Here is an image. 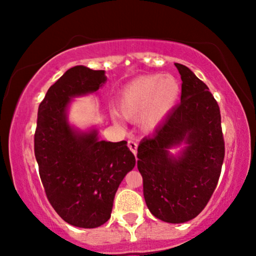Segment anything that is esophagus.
Returning <instances> with one entry per match:
<instances>
[{
	"mask_svg": "<svg viewBox=\"0 0 256 256\" xmlns=\"http://www.w3.org/2000/svg\"><path fill=\"white\" fill-rule=\"evenodd\" d=\"M127 146H128V148L132 150V152L136 156V154H138V143H136L135 141H132V140H129Z\"/></svg>",
	"mask_w": 256,
	"mask_h": 256,
	"instance_id": "obj_1",
	"label": "esophagus"
}]
</instances>
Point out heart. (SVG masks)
Instances as JSON below:
<instances>
[{
    "label": "heart",
    "mask_w": 256,
    "mask_h": 256,
    "mask_svg": "<svg viewBox=\"0 0 256 256\" xmlns=\"http://www.w3.org/2000/svg\"><path fill=\"white\" fill-rule=\"evenodd\" d=\"M180 96V84L176 76H142L120 90L116 98L118 112L126 120L140 121L144 132H154L166 120Z\"/></svg>",
    "instance_id": "heart-1"
}]
</instances>
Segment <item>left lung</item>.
I'll return each instance as SVG.
<instances>
[{"label":"left lung","mask_w":256,"mask_h":256,"mask_svg":"<svg viewBox=\"0 0 256 256\" xmlns=\"http://www.w3.org/2000/svg\"><path fill=\"white\" fill-rule=\"evenodd\" d=\"M182 78L180 104L138 148V169L149 211L166 222L194 219L212 197L225 157L220 110L208 87L176 62ZM182 142L180 156L168 149Z\"/></svg>","instance_id":"1"}]
</instances>
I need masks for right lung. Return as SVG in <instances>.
Here are the masks:
<instances>
[{"instance_id":"obj_1","label":"right lung","mask_w":256,"mask_h":256,"mask_svg":"<svg viewBox=\"0 0 256 256\" xmlns=\"http://www.w3.org/2000/svg\"><path fill=\"white\" fill-rule=\"evenodd\" d=\"M106 80L102 70L74 66L38 107L34 156L45 194L62 220L82 228L110 218L118 185L136 162L126 141H100L96 129L79 132L68 121L72 98L96 92Z\"/></svg>"}]
</instances>
